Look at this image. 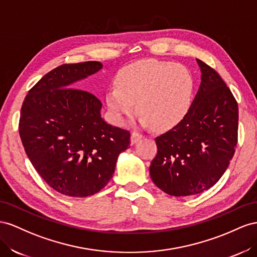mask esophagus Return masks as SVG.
Returning <instances> with one entry per match:
<instances>
[{"label": "esophagus", "instance_id": "34e87169", "mask_svg": "<svg viewBox=\"0 0 257 257\" xmlns=\"http://www.w3.org/2000/svg\"><path fill=\"white\" fill-rule=\"evenodd\" d=\"M143 136L141 135V134H139V133H137V131H134L133 134H131V144H135V143H137L139 140H140V139L142 138Z\"/></svg>", "mask_w": 257, "mask_h": 257}]
</instances>
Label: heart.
Segmentation results:
<instances>
[{
  "label": "heart",
  "mask_w": 257,
  "mask_h": 257,
  "mask_svg": "<svg viewBox=\"0 0 257 257\" xmlns=\"http://www.w3.org/2000/svg\"><path fill=\"white\" fill-rule=\"evenodd\" d=\"M195 80L185 65L148 59L122 68L116 75V87L106 93V104L113 119L123 123L136 111L141 121L158 129L180 123L192 106Z\"/></svg>",
  "instance_id": "b5f03b06"
}]
</instances>
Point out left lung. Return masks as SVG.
Returning <instances> with one entry per match:
<instances>
[{
  "label": "left lung",
  "instance_id": "left-lung-1",
  "mask_svg": "<svg viewBox=\"0 0 257 257\" xmlns=\"http://www.w3.org/2000/svg\"><path fill=\"white\" fill-rule=\"evenodd\" d=\"M201 84L187 115L155 139L157 154L151 178L175 197L200 194L228 167L237 146L238 103L218 73L197 59Z\"/></svg>",
  "mask_w": 257,
  "mask_h": 257
}]
</instances>
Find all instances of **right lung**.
Masks as SVG:
<instances>
[{
    "label": "right lung",
    "instance_id": "1",
    "mask_svg": "<svg viewBox=\"0 0 257 257\" xmlns=\"http://www.w3.org/2000/svg\"><path fill=\"white\" fill-rule=\"evenodd\" d=\"M102 69L98 61L62 64L48 72L25 98L19 135L27 155L47 184L65 196L96 194L112 179L130 133L101 117V101L71 87Z\"/></svg>",
    "mask_w": 257,
    "mask_h": 257
}]
</instances>
